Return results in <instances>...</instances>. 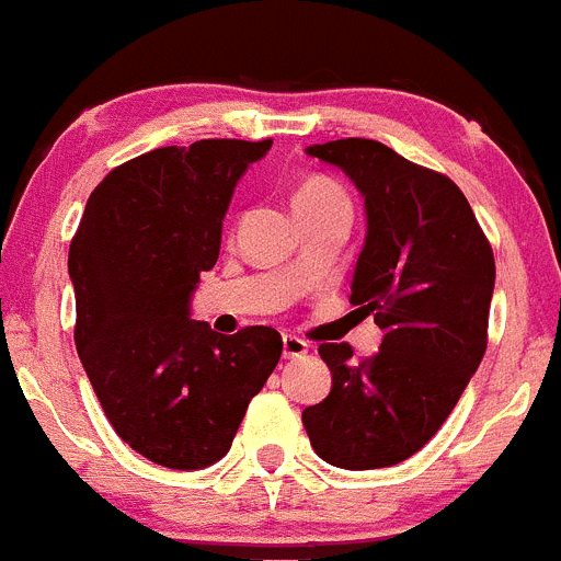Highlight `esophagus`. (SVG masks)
Instances as JSON below:
<instances>
[{
  "label": "esophagus",
  "mask_w": 561,
  "mask_h": 561,
  "mask_svg": "<svg viewBox=\"0 0 561 561\" xmlns=\"http://www.w3.org/2000/svg\"><path fill=\"white\" fill-rule=\"evenodd\" d=\"M308 352V344L297 335H284V357H302Z\"/></svg>",
  "instance_id": "1"
}]
</instances>
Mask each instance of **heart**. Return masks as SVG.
<instances>
[{"mask_svg":"<svg viewBox=\"0 0 561 561\" xmlns=\"http://www.w3.org/2000/svg\"><path fill=\"white\" fill-rule=\"evenodd\" d=\"M328 204H350L339 184H333L330 179L322 175H311V179L302 181L295 192V211L297 209H317V206Z\"/></svg>","mask_w":561,"mask_h":561,"instance_id":"obj_1","label":"heart"}]
</instances>
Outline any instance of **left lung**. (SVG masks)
<instances>
[{
  "instance_id": "left-lung-1",
  "label": "left lung",
  "mask_w": 561,
  "mask_h": 561,
  "mask_svg": "<svg viewBox=\"0 0 561 561\" xmlns=\"http://www.w3.org/2000/svg\"><path fill=\"white\" fill-rule=\"evenodd\" d=\"M360 190L366 242L350 302L375 313L380 352L322 344L333 388L302 410L311 446L346 471L388 468L435 435L488 350L495 261L460 186L364 137L306 148Z\"/></svg>"
}]
</instances>
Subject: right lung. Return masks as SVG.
Segmentation results:
<instances>
[{
    "label": "right lung",
    "mask_w": 561,
    "mask_h": 561,
    "mask_svg": "<svg viewBox=\"0 0 561 561\" xmlns=\"http://www.w3.org/2000/svg\"><path fill=\"white\" fill-rule=\"evenodd\" d=\"M272 140H197L129 159L93 190L68 250L79 360L104 415L137 455L197 471L228 455L280 360V333L220 335L190 319L222 217Z\"/></svg>",
    "instance_id": "add662e5"
}]
</instances>
